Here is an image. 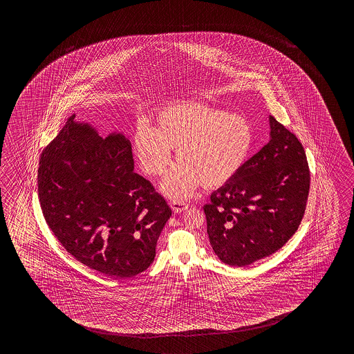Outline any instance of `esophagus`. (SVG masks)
I'll use <instances>...</instances> for the list:
<instances>
[{
    "label": "esophagus",
    "mask_w": 354,
    "mask_h": 354,
    "mask_svg": "<svg viewBox=\"0 0 354 354\" xmlns=\"http://www.w3.org/2000/svg\"><path fill=\"white\" fill-rule=\"evenodd\" d=\"M169 205H171V207H172V210L174 212H182V211L186 210L188 207V203L182 201V200H172Z\"/></svg>",
    "instance_id": "obj_1"
}]
</instances>
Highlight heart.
Masks as SVG:
<instances>
[{
    "label": "heart",
    "instance_id": "1",
    "mask_svg": "<svg viewBox=\"0 0 354 354\" xmlns=\"http://www.w3.org/2000/svg\"><path fill=\"white\" fill-rule=\"evenodd\" d=\"M253 134L241 115L210 106L180 102L157 113L151 129H136L134 153L144 174L162 176L176 149L180 162L163 180L167 196L183 198L200 185L223 186L239 172L248 157Z\"/></svg>",
    "mask_w": 354,
    "mask_h": 354
}]
</instances>
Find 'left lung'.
I'll use <instances>...</instances> for the list:
<instances>
[{
	"label": "left lung",
	"instance_id": "obj_1",
	"mask_svg": "<svg viewBox=\"0 0 354 354\" xmlns=\"http://www.w3.org/2000/svg\"><path fill=\"white\" fill-rule=\"evenodd\" d=\"M270 125V142L203 206L211 247L229 266H248L277 252L305 214L310 169L304 147L273 116Z\"/></svg>",
	"mask_w": 354,
	"mask_h": 354
}]
</instances>
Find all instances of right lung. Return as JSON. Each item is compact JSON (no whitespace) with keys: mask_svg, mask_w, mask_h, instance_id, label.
<instances>
[{"mask_svg":"<svg viewBox=\"0 0 354 354\" xmlns=\"http://www.w3.org/2000/svg\"><path fill=\"white\" fill-rule=\"evenodd\" d=\"M38 194L46 224L63 248L119 279L153 263L172 215L165 197L134 172L128 139L101 138L88 124L75 122V115L41 151Z\"/></svg>","mask_w":354,"mask_h":354,"instance_id":"add662e5","label":"right lung"}]
</instances>
